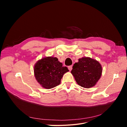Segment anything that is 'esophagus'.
Wrapping results in <instances>:
<instances>
[{
	"label": "esophagus",
	"instance_id": "1",
	"mask_svg": "<svg viewBox=\"0 0 127 127\" xmlns=\"http://www.w3.org/2000/svg\"><path fill=\"white\" fill-rule=\"evenodd\" d=\"M68 69L69 70V71H71V70H72V66H68Z\"/></svg>",
	"mask_w": 127,
	"mask_h": 127
}]
</instances>
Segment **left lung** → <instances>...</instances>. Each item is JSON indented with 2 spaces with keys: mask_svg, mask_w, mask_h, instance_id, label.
I'll list each match as a JSON object with an SVG mask.
<instances>
[{
  "mask_svg": "<svg viewBox=\"0 0 127 127\" xmlns=\"http://www.w3.org/2000/svg\"><path fill=\"white\" fill-rule=\"evenodd\" d=\"M102 72L101 65L97 61L88 57L78 60L72 67L71 74L79 85L84 88L94 86L100 78Z\"/></svg>",
  "mask_w": 127,
  "mask_h": 127,
  "instance_id": "8db88e82",
  "label": "left lung"
}]
</instances>
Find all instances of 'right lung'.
Listing matches in <instances>:
<instances>
[{"instance_id": "obj_1", "label": "right lung", "mask_w": 127, "mask_h": 127, "mask_svg": "<svg viewBox=\"0 0 127 127\" xmlns=\"http://www.w3.org/2000/svg\"><path fill=\"white\" fill-rule=\"evenodd\" d=\"M34 71L38 83L43 87L50 89L59 85L64 74L69 70L57 58L48 57L38 61Z\"/></svg>"}]
</instances>
